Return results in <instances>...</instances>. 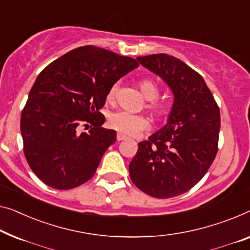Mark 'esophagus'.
<instances>
[{"instance_id":"obj_1","label":"esophagus","mask_w":250,"mask_h":250,"mask_svg":"<svg viewBox=\"0 0 250 250\" xmlns=\"http://www.w3.org/2000/svg\"><path fill=\"white\" fill-rule=\"evenodd\" d=\"M125 139V137L124 135H121V133H118V135H117V140L118 141H122Z\"/></svg>"}]
</instances>
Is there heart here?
I'll return each mask as SVG.
<instances>
[{
	"instance_id": "1",
	"label": "heart",
	"mask_w": 250,
	"mask_h": 250,
	"mask_svg": "<svg viewBox=\"0 0 250 250\" xmlns=\"http://www.w3.org/2000/svg\"><path fill=\"white\" fill-rule=\"evenodd\" d=\"M139 88L145 98L150 101L147 104L148 109L155 115H157V117H164L167 113L166 106L159 102L151 101V100H155L157 98L159 94L158 85L152 80L144 78V80L139 82ZM117 91L118 84H113L110 87L109 92H107V101H113L115 95H117ZM107 122H109L110 128H112L115 131H118L119 133L125 136H135L137 133H139L146 129L149 124L147 118L144 117V115L131 114L129 112H125V111H117V112L111 113Z\"/></svg>"
}]
</instances>
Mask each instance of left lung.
Segmentation results:
<instances>
[{"label": "left lung", "mask_w": 250, "mask_h": 250, "mask_svg": "<svg viewBox=\"0 0 250 250\" xmlns=\"http://www.w3.org/2000/svg\"><path fill=\"white\" fill-rule=\"evenodd\" d=\"M137 61L168 85L174 103L167 124L138 144L130 178L146 194L168 199L189 191L210 168L218 152L220 111L203 77L181 59L155 54Z\"/></svg>", "instance_id": "8db88e82"}]
</instances>
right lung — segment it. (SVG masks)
Segmentation results:
<instances>
[{
	"mask_svg": "<svg viewBox=\"0 0 250 250\" xmlns=\"http://www.w3.org/2000/svg\"><path fill=\"white\" fill-rule=\"evenodd\" d=\"M139 66L136 59L95 46L73 49L48 65L30 89L21 113L23 151L44 184L70 189L87 182L117 140L100 112L107 92ZM91 125L88 133L78 132Z\"/></svg>",
	"mask_w": 250,
	"mask_h": 250,
	"instance_id": "add662e5",
	"label": "right lung"
}]
</instances>
